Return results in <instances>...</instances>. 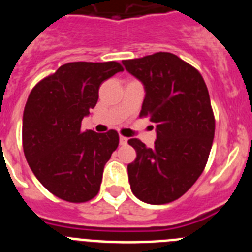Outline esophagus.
<instances>
[{
	"label": "esophagus",
	"mask_w": 252,
	"mask_h": 252,
	"mask_svg": "<svg viewBox=\"0 0 252 252\" xmlns=\"http://www.w3.org/2000/svg\"><path fill=\"white\" fill-rule=\"evenodd\" d=\"M128 141L127 137H125V136H120V145H126Z\"/></svg>",
	"instance_id": "obj_1"
}]
</instances>
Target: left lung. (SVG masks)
Here are the masks:
<instances>
[{"label": "left lung", "instance_id": "left-lung-1", "mask_svg": "<svg viewBox=\"0 0 252 252\" xmlns=\"http://www.w3.org/2000/svg\"><path fill=\"white\" fill-rule=\"evenodd\" d=\"M145 90L140 116L155 124L154 148L128 144L136 159L127 165L131 190L149 204L173 202L202 174L215 137L208 90L197 69L171 53L122 60Z\"/></svg>", "mask_w": 252, "mask_h": 252}]
</instances>
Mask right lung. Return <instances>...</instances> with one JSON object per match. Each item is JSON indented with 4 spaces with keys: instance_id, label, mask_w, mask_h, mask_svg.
<instances>
[{
    "instance_id": "add662e5",
    "label": "right lung",
    "mask_w": 252,
    "mask_h": 252,
    "mask_svg": "<svg viewBox=\"0 0 252 252\" xmlns=\"http://www.w3.org/2000/svg\"><path fill=\"white\" fill-rule=\"evenodd\" d=\"M116 62H74L32 88L22 117V146L35 177L60 199L82 203L99 192L103 168L119 133L82 131L106 79L122 72Z\"/></svg>"
}]
</instances>
